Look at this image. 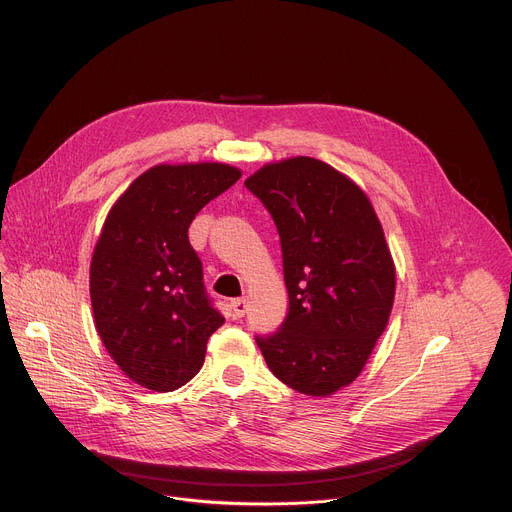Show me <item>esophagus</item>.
Returning <instances> with one entry per match:
<instances>
[{
    "label": "esophagus",
    "mask_w": 512,
    "mask_h": 512,
    "mask_svg": "<svg viewBox=\"0 0 512 512\" xmlns=\"http://www.w3.org/2000/svg\"><path fill=\"white\" fill-rule=\"evenodd\" d=\"M231 310L235 314V318H243L247 314V300L245 298H237L231 302Z\"/></svg>",
    "instance_id": "obj_1"
}]
</instances>
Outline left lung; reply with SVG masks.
Instances as JSON below:
<instances>
[{
    "mask_svg": "<svg viewBox=\"0 0 512 512\" xmlns=\"http://www.w3.org/2000/svg\"><path fill=\"white\" fill-rule=\"evenodd\" d=\"M245 186L277 227L289 296L283 324L257 346L287 387L332 395L360 375L389 322L395 265L383 227L367 194L314 158L267 164Z\"/></svg>",
    "mask_w": 512,
    "mask_h": 512,
    "instance_id": "1",
    "label": "left lung"
}]
</instances>
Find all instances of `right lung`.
Masks as SVG:
<instances>
[{
	"label": "right lung",
	"mask_w": 512,
	"mask_h": 512,
	"mask_svg": "<svg viewBox=\"0 0 512 512\" xmlns=\"http://www.w3.org/2000/svg\"><path fill=\"white\" fill-rule=\"evenodd\" d=\"M239 178L216 162L154 166L107 214L91 261L95 326L119 369L145 389L168 393L196 377L208 338L225 324L188 227Z\"/></svg>",
	"instance_id": "obj_1"
}]
</instances>
